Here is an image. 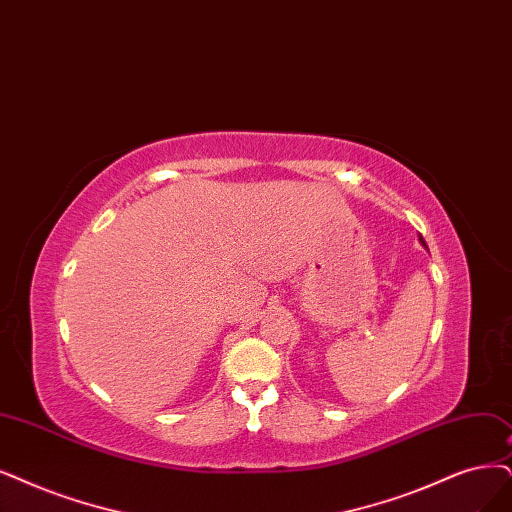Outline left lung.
Masks as SVG:
<instances>
[{
	"instance_id": "left-lung-1",
	"label": "left lung",
	"mask_w": 512,
	"mask_h": 512,
	"mask_svg": "<svg viewBox=\"0 0 512 512\" xmlns=\"http://www.w3.org/2000/svg\"><path fill=\"white\" fill-rule=\"evenodd\" d=\"M420 242H422V244H424V246H426V242H424V238H422V236H420Z\"/></svg>"
}]
</instances>
